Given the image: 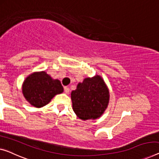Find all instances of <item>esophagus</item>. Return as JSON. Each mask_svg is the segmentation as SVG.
Listing matches in <instances>:
<instances>
[{
	"mask_svg": "<svg viewBox=\"0 0 159 159\" xmlns=\"http://www.w3.org/2000/svg\"><path fill=\"white\" fill-rule=\"evenodd\" d=\"M64 91H65V93H66V94L69 93V92H70L69 88H68V87H64Z\"/></svg>",
	"mask_w": 159,
	"mask_h": 159,
	"instance_id": "1",
	"label": "esophagus"
}]
</instances>
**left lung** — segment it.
<instances>
[{"label":"left lung","instance_id":"8db88e82","mask_svg":"<svg viewBox=\"0 0 159 159\" xmlns=\"http://www.w3.org/2000/svg\"><path fill=\"white\" fill-rule=\"evenodd\" d=\"M70 95L73 111L84 120L100 118L107 108L110 99L107 85L99 75L84 79Z\"/></svg>","mask_w":159,"mask_h":159}]
</instances>
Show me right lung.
Wrapping results in <instances>:
<instances>
[{
  "instance_id": "right-lung-1",
  "label": "right lung",
  "mask_w": 159,
  "mask_h": 159,
  "mask_svg": "<svg viewBox=\"0 0 159 159\" xmlns=\"http://www.w3.org/2000/svg\"><path fill=\"white\" fill-rule=\"evenodd\" d=\"M63 92V88L60 80L53 79L44 70L28 75L22 85L23 96L35 108L43 107L56 95Z\"/></svg>"
}]
</instances>
